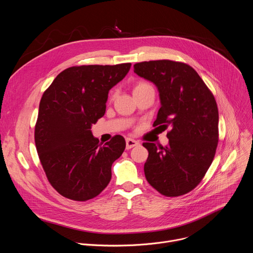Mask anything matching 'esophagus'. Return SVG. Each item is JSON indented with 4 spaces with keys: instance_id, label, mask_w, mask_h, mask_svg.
Returning <instances> with one entry per match:
<instances>
[{
    "instance_id": "34e87169",
    "label": "esophagus",
    "mask_w": 253,
    "mask_h": 253,
    "mask_svg": "<svg viewBox=\"0 0 253 253\" xmlns=\"http://www.w3.org/2000/svg\"><path fill=\"white\" fill-rule=\"evenodd\" d=\"M138 144H139V142H137L136 140L131 139V138H127L126 139V149H131V148L137 146Z\"/></svg>"
}]
</instances>
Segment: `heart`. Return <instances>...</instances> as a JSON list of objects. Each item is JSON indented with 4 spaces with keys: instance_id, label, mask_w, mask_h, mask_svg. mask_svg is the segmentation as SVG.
Returning <instances> with one entry per match:
<instances>
[{
    "instance_id": "obj_1",
    "label": "heart",
    "mask_w": 253,
    "mask_h": 253,
    "mask_svg": "<svg viewBox=\"0 0 253 253\" xmlns=\"http://www.w3.org/2000/svg\"><path fill=\"white\" fill-rule=\"evenodd\" d=\"M149 88H152V86L145 82V81H139L136 83V85L134 86V89H133V93H137V92H140V91H143V90H146V89H149ZM113 97V95H112Z\"/></svg>"
}]
</instances>
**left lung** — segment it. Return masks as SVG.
I'll return each mask as SVG.
<instances>
[{
	"instance_id": "8db88e82",
	"label": "left lung",
	"mask_w": 253,
	"mask_h": 253,
	"mask_svg": "<svg viewBox=\"0 0 253 253\" xmlns=\"http://www.w3.org/2000/svg\"><path fill=\"white\" fill-rule=\"evenodd\" d=\"M140 77L153 82L161 107L154 127L166 130L168 146L144 142L148 152L144 173L160 194L177 197L192 191L204 178L218 145V108L197 72L172 60L134 65Z\"/></svg>"
}]
</instances>
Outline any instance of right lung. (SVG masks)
<instances>
[{
    "instance_id": "add662e5",
    "label": "right lung",
    "mask_w": 253,
    "mask_h": 253,
    "mask_svg": "<svg viewBox=\"0 0 253 253\" xmlns=\"http://www.w3.org/2000/svg\"><path fill=\"white\" fill-rule=\"evenodd\" d=\"M131 63L65 69L44 92L35 125V144L48 181L62 196L87 201L109 184L113 162L126 142L115 135L104 145L91 126L104 116L108 92Z\"/></svg>"
}]
</instances>
